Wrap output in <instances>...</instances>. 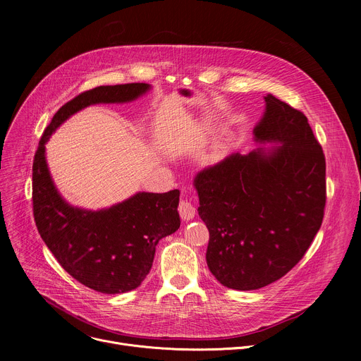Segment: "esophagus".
I'll list each match as a JSON object with an SVG mask.
<instances>
[{"label": "esophagus", "mask_w": 361, "mask_h": 361, "mask_svg": "<svg viewBox=\"0 0 361 361\" xmlns=\"http://www.w3.org/2000/svg\"><path fill=\"white\" fill-rule=\"evenodd\" d=\"M178 213H180V217L185 221H188V220H191V219H194V216H195V207L194 205L191 204V202H188L187 200H183V201H180V204H178Z\"/></svg>", "instance_id": "34e87169"}]
</instances>
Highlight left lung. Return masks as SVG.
<instances>
[{"instance_id":"1","label":"left lung","mask_w":361,"mask_h":361,"mask_svg":"<svg viewBox=\"0 0 361 361\" xmlns=\"http://www.w3.org/2000/svg\"><path fill=\"white\" fill-rule=\"evenodd\" d=\"M254 127L257 142L195 176L198 216L210 233L205 260L234 290H257L286 276L322 227L326 159L307 117L269 94Z\"/></svg>"}]
</instances>
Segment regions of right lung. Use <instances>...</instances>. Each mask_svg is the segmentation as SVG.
I'll list each match as a JSON object with an SVG mask.
<instances>
[{
  "mask_svg": "<svg viewBox=\"0 0 361 361\" xmlns=\"http://www.w3.org/2000/svg\"><path fill=\"white\" fill-rule=\"evenodd\" d=\"M148 84L101 85L64 104L45 128L32 163V213L38 233L60 266L77 281L104 294L137 288L151 270L156 245L180 227V191L137 192L110 209L70 205L57 191L45 161V142L77 111L99 102H127Z\"/></svg>",
  "mask_w": 361,
  "mask_h": 361,
  "instance_id": "add662e5",
  "label": "right lung"
}]
</instances>
